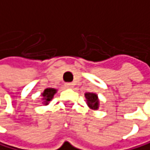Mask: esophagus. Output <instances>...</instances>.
Masks as SVG:
<instances>
[{
	"label": "esophagus",
	"instance_id": "obj_1",
	"mask_svg": "<svg viewBox=\"0 0 150 150\" xmlns=\"http://www.w3.org/2000/svg\"><path fill=\"white\" fill-rule=\"evenodd\" d=\"M65 86H66L67 88H74V84L73 83H66Z\"/></svg>",
	"mask_w": 150,
	"mask_h": 150
}]
</instances>
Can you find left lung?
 <instances>
[{"instance_id": "left-lung-1", "label": "left lung", "mask_w": 150, "mask_h": 150, "mask_svg": "<svg viewBox=\"0 0 150 150\" xmlns=\"http://www.w3.org/2000/svg\"><path fill=\"white\" fill-rule=\"evenodd\" d=\"M85 97L86 98L88 105L93 110H97L98 108V96L94 93H86Z\"/></svg>"}]
</instances>
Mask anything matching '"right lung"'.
<instances>
[{
	"label": "right lung",
	"mask_w": 150,
	"mask_h": 150,
	"mask_svg": "<svg viewBox=\"0 0 150 150\" xmlns=\"http://www.w3.org/2000/svg\"><path fill=\"white\" fill-rule=\"evenodd\" d=\"M55 93H56V89L54 88H46L44 90V92L42 93V97H43L42 100L45 105H47V104L52 100Z\"/></svg>",
	"instance_id": "right-lung-1"
}]
</instances>
